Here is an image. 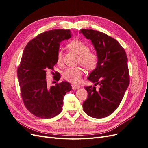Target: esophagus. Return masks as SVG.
I'll use <instances>...</instances> for the list:
<instances>
[{"label": "esophagus", "instance_id": "34e87169", "mask_svg": "<svg viewBox=\"0 0 148 148\" xmlns=\"http://www.w3.org/2000/svg\"><path fill=\"white\" fill-rule=\"evenodd\" d=\"M72 88L73 90H77L80 88V87L78 86V85H72Z\"/></svg>", "mask_w": 148, "mask_h": 148}]
</instances>
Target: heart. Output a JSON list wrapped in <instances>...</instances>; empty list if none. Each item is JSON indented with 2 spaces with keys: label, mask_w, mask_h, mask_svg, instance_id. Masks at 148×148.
<instances>
[{
  "label": "heart",
  "mask_w": 148,
  "mask_h": 148,
  "mask_svg": "<svg viewBox=\"0 0 148 148\" xmlns=\"http://www.w3.org/2000/svg\"><path fill=\"white\" fill-rule=\"evenodd\" d=\"M68 47L79 55L78 63L80 64L87 70L94 69L98 64V56L96 53L90 51L89 47L83 41L74 39L69 42ZM63 60V51L60 50L57 53V62L61 64ZM84 71L80 67L69 68L66 69L63 74V77L68 82L72 84H78L82 78Z\"/></svg>",
  "instance_id": "b5f03b06"
}]
</instances>
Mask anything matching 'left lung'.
<instances>
[{
  "label": "left lung",
  "mask_w": 148,
  "mask_h": 148,
  "mask_svg": "<svg viewBox=\"0 0 148 148\" xmlns=\"http://www.w3.org/2000/svg\"><path fill=\"white\" fill-rule=\"evenodd\" d=\"M80 33L91 40L98 56L97 67L87 78L95 86L85 87L88 98L84 111L93 118L106 117L118 108L129 85L127 56L121 44L103 32L82 29Z\"/></svg>",
  "instance_id": "1"
}]
</instances>
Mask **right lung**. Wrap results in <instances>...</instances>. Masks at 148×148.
<instances>
[{
  "mask_svg": "<svg viewBox=\"0 0 148 148\" xmlns=\"http://www.w3.org/2000/svg\"><path fill=\"white\" fill-rule=\"evenodd\" d=\"M71 36L70 30L45 31L28 42L24 49L17 75L24 104L37 117L50 119L58 115L64 95L72 89L66 81L50 87L46 80L47 71L53 70L57 63L60 44ZM59 80L58 77L56 81Z\"/></svg>",
  "mask_w": 148,
  "mask_h": 148,
  "instance_id": "add662e5",
  "label": "right lung"
}]
</instances>
